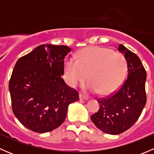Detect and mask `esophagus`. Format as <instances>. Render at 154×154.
<instances>
[{
	"instance_id": "esophagus-1",
	"label": "esophagus",
	"mask_w": 154,
	"mask_h": 154,
	"mask_svg": "<svg viewBox=\"0 0 154 154\" xmlns=\"http://www.w3.org/2000/svg\"><path fill=\"white\" fill-rule=\"evenodd\" d=\"M79 97H80V100H88V97H87V96L83 95V94H81V93H80V94H79Z\"/></svg>"
}]
</instances>
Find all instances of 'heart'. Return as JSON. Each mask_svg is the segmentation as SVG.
I'll list each match as a JSON object with an SVG mask.
<instances>
[{"mask_svg":"<svg viewBox=\"0 0 154 154\" xmlns=\"http://www.w3.org/2000/svg\"><path fill=\"white\" fill-rule=\"evenodd\" d=\"M127 72L126 59L108 48L91 46L80 51L77 60L68 59L64 64L68 84L76 87L88 79L86 89L101 95L116 92L125 82Z\"/></svg>","mask_w":154,"mask_h":154,"instance_id":"obj_1","label":"heart"}]
</instances>
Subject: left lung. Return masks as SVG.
<instances>
[{"label":"left lung","mask_w":154,"mask_h":154,"mask_svg":"<svg viewBox=\"0 0 154 154\" xmlns=\"http://www.w3.org/2000/svg\"><path fill=\"white\" fill-rule=\"evenodd\" d=\"M118 50L127 61V80L115 94L97 100L100 109L91 116L99 130L111 135L120 134L134 125L147 100V74L140 59L123 45H119Z\"/></svg>","instance_id":"1"}]
</instances>
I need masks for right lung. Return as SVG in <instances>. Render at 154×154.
Segmentation results:
<instances>
[{"label": "right lung", "mask_w": 154, "mask_h": 154, "mask_svg": "<svg viewBox=\"0 0 154 154\" xmlns=\"http://www.w3.org/2000/svg\"><path fill=\"white\" fill-rule=\"evenodd\" d=\"M66 45H42L15 63L9 83L12 112L26 128L39 133L52 131L66 118L68 105L79 100L66 85Z\"/></svg>", "instance_id": "add662e5"}]
</instances>
